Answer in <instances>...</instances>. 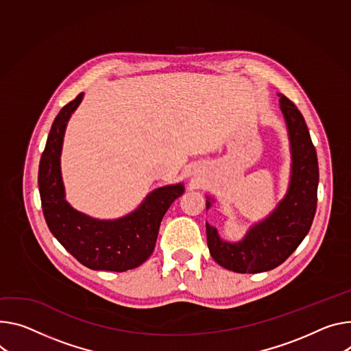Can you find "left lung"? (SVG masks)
Returning <instances> with one entry per match:
<instances>
[{
  "mask_svg": "<svg viewBox=\"0 0 351 351\" xmlns=\"http://www.w3.org/2000/svg\"><path fill=\"white\" fill-rule=\"evenodd\" d=\"M280 97V110L290 140L291 172L289 189L276 208L246 231L242 239H222L215 227L206 222L207 245L213 259L235 273H262L280 266L309 232L316 211L317 168L316 151L306 123L297 106ZM206 208L214 199L206 196Z\"/></svg>",
  "mask_w": 351,
  "mask_h": 351,
  "instance_id": "8db88e82",
  "label": "left lung"
}]
</instances>
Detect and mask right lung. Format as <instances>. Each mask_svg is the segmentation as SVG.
<instances>
[{
  "instance_id": "right-lung-1",
  "label": "right lung",
  "mask_w": 351,
  "mask_h": 351,
  "mask_svg": "<svg viewBox=\"0 0 351 351\" xmlns=\"http://www.w3.org/2000/svg\"><path fill=\"white\" fill-rule=\"evenodd\" d=\"M82 98L80 93L67 104L51 124L38 178L43 214L54 238L84 266L108 271L136 269L151 256L161 221L183 195L184 184L154 189L134 211L114 219L93 218L75 210L66 200L60 156L67 123Z\"/></svg>"
}]
</instances>
